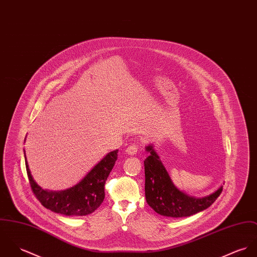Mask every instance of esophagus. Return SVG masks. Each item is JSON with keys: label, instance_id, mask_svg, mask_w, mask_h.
I'll list each match as a JSON object with an SVG mask.
<instances>
[{"label": "esophagus", "instance_id": "esophagus-1", "mask_svg": "<svg viewBox=\"0 0 257 257\" xmlns=\"http://www.w3.org/2000/svg\"><path fill=\"white\" fill-rule=\"evenodd\" d=\"M126 154L127 155H129V156H133V155H136L137 153H138V147H137V145H131V146H129V147H127V149H126Z\"/></svg>", "mask_w": 257, "mask_h": 257}]
</instances>
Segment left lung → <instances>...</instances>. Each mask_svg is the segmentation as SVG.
Returning <instances> with one entry per match:
<instances>
[{
  "mask_svg": "<svg viewBox=\"0 0 257 257\" xmlns=\"http://www.w3.org/2000/svg\"><path fill=\"white\" fill-rule=\"evenodd\" d=\"M150 154L144 161L145 195L149 206L158 214L171 218L189 217L210 207L223 191L221 186L214 193L196 198L180 191L152 145L146 147Z\"/></svg>",
  "mask_w": 257,
  "mask_h": 257,
  "instance_id": "obj_1",
  "label": "left lung"
}]
</instances>
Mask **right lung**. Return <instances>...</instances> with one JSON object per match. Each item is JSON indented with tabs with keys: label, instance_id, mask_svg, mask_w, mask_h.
I'll return each mask as SVG.
<instances>
[{
	"label": "right lung",
	"instance_id": "obj_1",
	"mask_svg": "<svg viewBox=\"0 0 257 257\" xmlns=\"http://www.w3.org/2000/svg\"><path fill=\"white\" fill-rule=\"evenodd\" d=\"M118 150L108 153L75 186L61 191L42 189L33 179L25 152L29 183L35 197L47 209L66 216H86L94 212L103 202L104 184L114 167Z\"/></svg>",
	"mask_w": 257,
	"mask_h": 257
}]
</instances>
